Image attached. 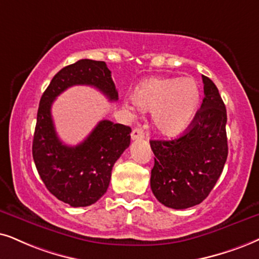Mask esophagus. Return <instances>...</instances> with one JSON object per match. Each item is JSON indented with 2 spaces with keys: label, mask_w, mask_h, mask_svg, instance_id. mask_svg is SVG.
I'll return each mask as SVG.
<instances>
[{
  "label": "esophagus",
  "mask_w": 259,
  "mask_h": 259,
  "mask_svg": "<svg viewBox=\"0 0 259 259\" xmlns=\"http://www.w3.org/2000/svg\"><path fill=\"white\" fill-rule=\"evenodd\" d=\"M143 137H145V133H143L142 129H140V127H135V129H133V132H132V139H133L134 141L142 140Z\"/></svg>",
  "instance_id": "esophagus-1"
}]
</instances>
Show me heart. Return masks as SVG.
Segmentation results:
<instances>
[{
    "mask_svg": "<svg viewBox=\"0 0 259 259\" xmlns=\"http://www.w3.org/2000/svg\"><path fill=\"white\" fill-rule=\"evenodd\" d=\"M133 101L143 112H153V124L159 134L178 136L196 118L201 88L194 78L150 77L135 88Z\"/></svg>",
    "mask_w": 259,
    "mask_h": 259,
    "instance_id": "1",
    "label": "heart"
}]
</instances>
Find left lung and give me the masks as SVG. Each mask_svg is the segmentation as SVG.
Masks as SVG:
<instances>
[{
    "label": "left lung",
    "mask_w": 259,
    "mask_h": 259,
    "mask_svg": "<svg viewBox=\"0 0 259 259\" xmlns=\"http://www.w3.org/2000/svg\"><path fill=\"white\" fill-rule=\"evenodd\" d=\"M204 99L185 133L150 141L155 155L150 188L160 203L186 209L204 201L221 176L228 155L227 113L218 87L202 75Z\"/></svg>",
    "instance_id": "obj_1"
}]
</instances>
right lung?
Listing matches in <instances>:
<instances>
[{"label":"right lung","mask_w":259,"mask_h":259,"mask_svg":"<svg viewBox=\"0 0 259 259\" xmlns=\"http://www.w3.org/2000/svg\"><path fill=\"white\" fill-rule=\"evenodd\" d=\"M76 84L92 86L109 100H118L105 62L80 60L64 67L41 96L32 154L42 183L55 197L71 207H87L106 192L114 162L130 145L132 129L104 119L80 145H64L55 130L51 106L62 92Z\"/></svg>","instance_id":"1"}]
</instances>
